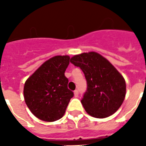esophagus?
<instances>
[{"label":"esophagus","instance_id":"1","mask_svg":"<svg viewBox=\"0 0 146 146\" xmlns=\"http://www.w3.org/2000/svg\"><path fill=\"white\" fill-rule=\"evenodd\" d=\"M74 96L75 97H78L79 96V91L78 90H75L74 91Z\"/></svg>","mask_w":146,"mask_h":146}]
</instances>
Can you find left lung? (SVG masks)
I'll return each instance as SVG.
<instances>
[{"instance_id": "obj_1", "label": "left lung", "mask_w": 146, "mask_h": 146, "mask_svg": "<svg viewBox=\"0 0 146 146\" xmlns=\"http://www.w3.org/2000/svg\"><path fill=\"white\" fill-rule=\"evenodd\" d=\"M70 63L82 70L86 80L87 89L81 102L87 113L96 118L115 113L126 96V82L117 69L93 51L75 55Z\"/></svg>"}]
</instances>
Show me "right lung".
Instances as JSON below:
<instances>
[{"label": "right lung", "instance_id": "right-lung-1", "mask_svg": "<svg viewBox=\"0 0 146 146\" xmlns=\"http://www.w3.org/2000/svg\"><path fill=\"white\" fill-rule=\"evenodd\" d=\"M70 57L55 56L45 61L25 82V102L40 120L53 122L64 116L73 92L67 88L64 73Z\"/></svg>", "mask_w": 146, "mask_h": 146}]
</instances>
